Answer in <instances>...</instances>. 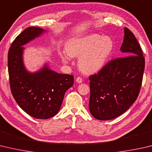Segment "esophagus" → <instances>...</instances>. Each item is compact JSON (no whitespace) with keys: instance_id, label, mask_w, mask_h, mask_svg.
Instances as JSON below:
<instances>
[{"instance_id":"1","label":"esophagus","mask_w":152,"mask_h":152,"mask_svg":"<svg viewBox=\"0 0 152 152\" xmlns=\"http://www.w3.org/2000/svg\"><path fill=\"white\" fill-rule=\"evenodd\" d=\"M76 82H77V83H79V84L82 83V78H80V77H78V78H76Z\"/></svg>"}]
</instances>
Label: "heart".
Wrapping results in <instances>:
<instances>
[{"label": "heart", "instance_id": "1", "mask_svg": "<svg viewBox=\"0 0 152 152\" xmlns=\"http://www.w3.org/2000/svg\"><path fill=\"white\" fill-rule=\"evenodd\" d=\"M114 48V42L107 36L89 34L69 40L65 45V52L59 55L64 62L71 57H79L78 66L82 73L93 74L104 68Z\"/></svg>", "mask_w": 152, "mask_h": 152}]
</instances>
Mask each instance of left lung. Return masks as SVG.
I'll return each instance as SVG.
<instances>
[{"instance_id":"obj_1","label":"left lung","mask_w":152,"mask_h":152,"mask_svg":"<svg viewBox=\"0 0 152 152\" xmlns=\"http://www.w3.org/2000/svg\"><path fill=\"white\" fill-rule=\"evenodd\" d=\"M120 50L127 56L111 60L98 73L89 77V110L99 120L120 116L139 94L145 59L134 34L126 27Z\"/></svg>"}]
</instances>
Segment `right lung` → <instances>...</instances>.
<instances>
[{"label":"right lung","instance_id":"right-lung-1","mask_svg":"<svg viewBox=\"0 0 152 152\" xmlns=\"http://www.w3.org/2000/svg\"><path fill=\"white\" fill-rule=\"evenodd\" d=\"M46 30L31 26L20 33L8 54L10 90L14 98L26 114L37 119H48L60 109L65 92L74 84V76L59 74L47 63L35 72L26 70L23 46L40 37Z\"/></svg>","mask_w":152,"mask_h":152}]
</instances>
